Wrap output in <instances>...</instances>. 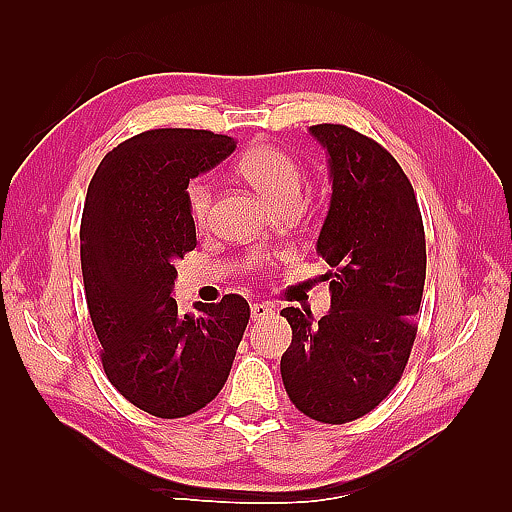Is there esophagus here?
Wrapping results in <instances>:
<instances>
[{
    "instance_id": "1",
    "label": "esophagus",
    "mask_w": 512,
    "mask_h": 512,
    "mask_svg": "<svg viewBox=\"0 0 512 512\" xmlns=\"http://www.w3.org/2000/svg\"><path fill=\"white\" fill-rule=\"evenodd\" d=\"M275 310L273 306H268V303H253V308H250V319L253 321H264L268 317H273Z\"/></svg>"
}]
</instances>
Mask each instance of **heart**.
<instances>
[{
	"label": "heart",
	"instance_id": "obj_1",
	"mask_svg": "<svg viewBox=\"0 0 512 512\" xmlns=\"http://www.w3.org/2000/svg\"><path fill=\"white\" fill-rule=\"evenodd\" d=\"M235 171L273 204H299L306 176H303L299 162L286 154L284 149L268 143L248 147L235 162ZM211 202V184L206 180H193L187 189V204L195 226L202 228L209 224Z\"/></svg>",
	"mask_w": 512,
	"mask_h": 512
}]
</instances>
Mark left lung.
<instances>
[{"label": "left lung", "mask_w": 512, "mask_h": 512, "mask_svg": "<svg viewBox=\"0 0 512 512\" xmlns=\"http://www.w3.org/2000/svg\"><path fill=\"white\" fill-rule=\"evenodd\" d=\"M310 134L330 156L332 200L317 253L330 266L332 310L319 323L308 310H281L292 328L281 378L301 413L345 424L376 409L405 372L427 244L416 193L383 145L334 123Z\"/></svg>", "instance_id": "8db88e82"}]
</instances>
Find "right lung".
<instances>
[{
  "label": "right lung",
  "mask_w": 512,
  "mask_h": 512,
  "mask_svg": "<svg viewBox=\"0 0 512 512\" xmlns=\"http://www.w3.org/2000/svg\"><path fill=\"white\" fill-rule=\"evenodd\" d=\"M235 149L206 129H149L107 154L81 217V270L101 363L132 405L184 418L220 394L250 319L242 295L178 312L176 264L195 248L189 180Z\"/></svg>",
  "instance_id": "1"
}]
</instances>
